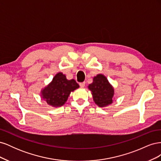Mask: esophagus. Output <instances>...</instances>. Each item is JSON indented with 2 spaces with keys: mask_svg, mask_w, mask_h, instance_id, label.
<instances>
[{
  "mask_svg": "<svg viewBox=\"0 0 161 161\" xmlns=\"http://www.w3.org/2000/svg\"><path fill=\"white\" fill-rule=\"evenodd\" d=\"M79 85H80V87H85V82H80V83Z\"/></svg>",
  "mask_w": 161,
  "mask_h": 161,
  "instance_id": "obj_1",
  "label": "esophagus"
}]
</instances>
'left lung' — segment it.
Wrapping results in <instances>:
<instances>
[{"mask_svg": "<svg viewBox=\"0 0 161 161\" xmlns=\"http://www.w3.org/2000/svg\"><path fill=\"white\" fill-rule=\"evenodd\" d=\"M88 89L91 91L95 104L100 108H105L113 103L114 89L103 75L95 76Z\"/></svg>", "mask_w": 161, "mask_h": 161, "instance_id": "left-lung-1", "label": "left lung"}]
</instances>
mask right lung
<instances>
[{
  "label": "right lung",
  "instance_id": "add662e5",
  "mask_svg": "<svg viewBox=\"0 0 161 161\" xmlns=\"http://www.w3.org/2000/svg\"><path fill=\"white\" fill-rule=\"evenodd\" d=\"M79 88L74 80H68L62 72H58L52 82L41 91L42 98L46 103L54 108L61 107L66 102L70 92Z\"/></svg>",
  "mask_w": 161,
  "mask_h": 161
}]
</instances>
